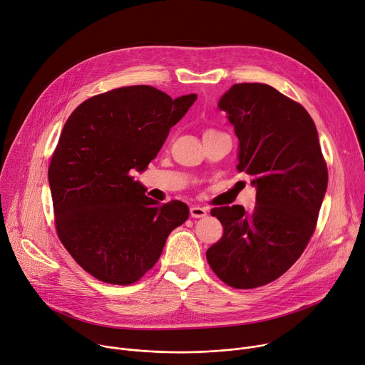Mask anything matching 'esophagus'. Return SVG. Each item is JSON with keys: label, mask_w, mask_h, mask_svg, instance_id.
<instances>
[{"label": "esophagus", "mask_w": 365, "mask_h": 365, "mask_svg": "<svg viewBox=\"0 0 365 365\" xmlns=\"http://www.w3.org/2000/svg\"><path fill=\"white\" fill-rule=\"evenodd\" d=\"M190 215H191V217L199 219V217H205L207 215V210L205 207H200V206H192L190 209Z\"/></svg>", "instance_id": "34e87169"}]
</instances>
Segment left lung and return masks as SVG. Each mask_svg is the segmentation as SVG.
<instances>
[{
    "mask_svg": "<svg viewBox=\"0 0 365 365\" xmlns=\"http://www.w3.org/2000/svg\"><path fill=\"white\" fill-rule=\"evenodd\" d=\"M240 140L238 173L251 177L256 206L212 209L222 238L206 257L227 285L263 287L284 274L310 241L327 188L319 134L305 108L263 83H240L217 102Z\"/></svg>",
    "mask_w": 365,
    "mask_h": 365,
    "instance_id": "1",
    "label": "left lung"
}]
</instances>
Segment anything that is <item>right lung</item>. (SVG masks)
Listing matches in <instances>:
<instances>
[{
    "label": "right lung",
    "instance_id": "add662e5",
    "mask_svg": "<svg viewBox=\"0 0 365 365\" xmlns=\"http://www.w3.org/2000/svg\"><path fill=\"white\" fill-rule=\"evenodd\" d=\"M195 99L128 86L89 98L68 117L48 170L55 225L73 259L102 282H137L188 219L185 203L160 205L131 174L146 170Z\"/></svg>",
    "mask_w": 365,
    "mask_h": 365
}]
</instances>
